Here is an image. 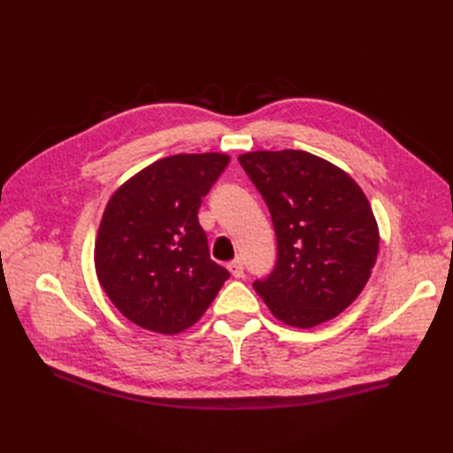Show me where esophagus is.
I'll use <instances>...</instances> for the list:
<instances>
[{
    "label": "esophagus",
    "instance_id": "esophagus-1",
    "mask_svg": "<svg viewBox=\"0 0 453 453\" xmlns=\"http://www.w3.org/2000/svg\"><path fill=\"white\" fill-rule=\"evenodd\" d=\"M227 268H229V273L234 274V278H243L245 276V266H243L242 258H235V261L227 265Z\"/></svg>",
    "mask_w": 453,
    "mask_h": 453
}]
</instances>
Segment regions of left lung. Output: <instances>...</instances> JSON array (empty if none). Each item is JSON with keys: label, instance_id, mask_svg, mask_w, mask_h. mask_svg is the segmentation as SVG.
<instances>
[{"label": "left lung", "instance_id": "left-lung-1", "mask_svg": "<svg viewBox=\"0 0 453 453\" xmlns=\"http://www.w3.org/2000/svg\"><path fill=\"white\" fill-rule=\"evenodd\" d=\"M271 211L278 257L253 282L276 319L315 326L364 290L380 249L378 224L362 188L307 151H251L239 157Z\"/></svg>", "mask_w": 453, "mask_h": 453}]
</instances>
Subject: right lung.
I'll return each mask as SVG.
<instances>
[{
	"instance_id": "add662e5",
	"label": "right lung",
	"mask_w": 453,
	"mask_h": 453,
	"mask_svg": "<svg viewBox=\"0 0 453 453\" xmlns=\"http://www.w3.org/2000/svg\"><path fill=\"white\" fill-rule=\"evenodd\" d=\"M224 153H180L151 163L114 192L95 242L99 282L143 329L195 325L229 273L210 258L198 208L226 171Z\"/></svg>"
}]
</instances>
